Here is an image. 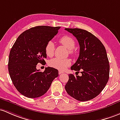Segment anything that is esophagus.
Returning <instances> with one entry per match:
<instances>
[{
	"label": "esophagus",
	"instance_id": "1",
	"mask_svg": "<svg viewBox=\"0 0 120 120\" xmlns=\"http://www.w3.org/2000/svg\"><path fill=\"white\" fill-rule=\"evenodd\" d=\"M58 73H59V74H63V73H64V71H60V70L58 71Z\"/></svg>",
	"mask_w": 120,
	"mask_h": 120
}]
</instances>
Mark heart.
<instances>
[{"label":"heart","mask_w":120,"mask_h":120,"mask_svg":"<svg viewBox=\"0 0 120 120\" xmlns=\"http://www.w3.org/2000/svg\"><path fill=\"white\" fill-rule=\"evenodd\" d=\"M59 42L62 45L65 46L69 49V54L73 55L74 54V49L75 46V42L74 40L68 35L62 37L59 39ZM45 52L47 56H52L54 55L55 51L54 43L52 41H49L47 42L45 47ZM71 64V60L68 58L60 59L59 58H55L50 60L49 62V65L50 67L59 69V70H65Z\"/></svg>","instance_id":"heart-1"}]
</instances>
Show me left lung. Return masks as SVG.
I'll return each mask as SVG.
<instances>
[{"label": "left lung", "mask_w": 120, "mask_h": 120, "mask_svg": "<svg viewBox=\"0 0 120 120\" xmlns=\"http://www.w3.org/2000/svg\"><path fill=\"white\" fill-rule=\"evenodd\" d=\"M78 40L79 55L71 69L81 70L82 76L70 74L65 89L69 96L80 101L97 97L106 86L109 69L106 49L101 41L87 31L80 29H65Z\"/></svg>", "instance_id": "8db88e82"}]
</instances>
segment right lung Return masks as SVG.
I'll return each mask as SVG.
<instances>
[{
  "label": "right lung",
  "mask_w": 120,
  "mask_h": 120,
  "mask_svg": "<svg viewBox=\"0 0 120 120\" xmlns=\"http://www.w3.org/2000/svg\"><path fill=\"white\" fill-rule=\"evenodd\" d=\"M60 27L40 26L26 30L19 36L10 52L8 68L17 90L29 98L45 94L58 76L57 69L46 68L43 72L37 64L46 63L45 45L57 34Z\"/></svg>",
  "instance_id": "obj_1"
}]
</instances>
